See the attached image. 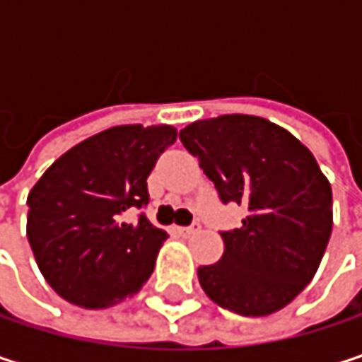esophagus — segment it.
<instances>
[{"instance_id": "obj_1", "label": "esophagus", "mask_w": 362, "mask_h": 362, "mask_svg": "<svg viewBox=\"0 0 362 362\" xmlns=\"http://www.w3.org/2000/svg\"><path fill=\"white\" fill-rule=\"evenodd\" d=\"M199 230H201V224L194 222V224H190V226H180V228H178V235H182V237H190V235H197Z\"/></svg>"}]
</instances>
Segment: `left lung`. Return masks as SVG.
<instances>
[{
  "instance_id": "8db88e82",
  "label": "left lung",
  "mask_w": 362,
  "mask_h": 362,
  "mask_svg": "<svg viewBox=\"0 0 362 362\" xmlns=\"http://www.w3.org/2000/svg\"><path fill=\"white\" fill-rule=\"evenodd\" d=\"M180 140L220 201L247 209L241 228L220 233L222 259L199 268L203 291L243 317L285 308L313 281L331 237V184L317 159L287 129L253 115L194 121Z\"/></svg>"
}]
</instances>
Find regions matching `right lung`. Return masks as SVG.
<instances>
[{"label": "right lung", "mask_w": 362, "mask_h": 362, "mask_svg": "<svg viewBox=\"0 0 362 362\" xmlns=\"http://www.w3.org/2000/svg\"><path fill=\"white\" fill-rule=\"evenodd\" d=\"M178 132L117 125L56 159L29 192L27 237L49 287L81 308H107L142 289L168 233L144 214L146 178Z\"/></svg>", "instance_id": "obj_1"}]
</instances>
